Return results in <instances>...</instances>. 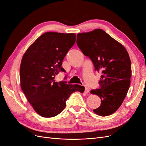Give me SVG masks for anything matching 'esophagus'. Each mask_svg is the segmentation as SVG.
Listing matches in <instances>:
<instances>
[{"mask_svg":"<svg viewBox=\"0 0 146 146\" xmlns=\"http://www.w3.org/2000/svg\"><path fill=\"white\" fill-rule=\"evenodd\" d=\"M85 92L86 94H88V92H89V89H88V88L87 86H85Z\"/></svg>","mask_w":146,"mask_h":146,"instance_id":"1","label":"esophagus"}]
</instances>
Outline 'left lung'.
<instances>
[{
    "instance_id": "8db88e82",
    "label": "left lung",
    "mask_w": 146,
    "mask_h": 146,
    "mask_svg": "<svg viewBox=\"0 0 146 146\" xmlns=\"http://www.w3.org/2000/svg\"><path fill=\"white\" fill-rule=\"evenodd\" d=\"M77 44L101 72L100 88L91 93L101 99L93 111L101 116L113 114L121 107L130 85L131 61L125 47L102 29L77 34Z\"/></svg>"
}]
</instances>
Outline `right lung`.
Instances as JSON below:
<instances>
[{"label":"right lung","mask_w":146,"mask_h":146,"mask_svg":"<svg viewBox=\"0 0 146 146\" xmlns=\"http://www.w3.org/2000/svg\"><path fill=\"white\" fill-rule=\"evenodd\" d=\"M75 33L48 32L36 39L24 53L20 66L21 87L39 115L51 117L66 107V101L76 91L85 88L54 80L68 50L76 42Z\"/></svg>","instance_id":"1"}]
</instances>
